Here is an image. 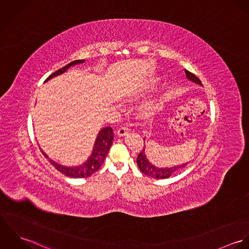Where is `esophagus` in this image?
Instances as JSON below:
<instances>
[{
  "instance_id": "34e87169",
  "label": "esophagus",
  "mask_w": 249,
  "mask_h": 249,
  "mask_svg": "<svg viewBox=\"0 0 249 249\" xmlns=\"http://www.w3.org/2000/svg\"><path fill=\"white\" fill-rule=\"evenodd\" d=\"M126 133H128V128H127V127H125V126H122V127H120V128L118 129V131H117V135H118L119 137L125 136V135H126Z\"/></svg>"
}]
</instances>
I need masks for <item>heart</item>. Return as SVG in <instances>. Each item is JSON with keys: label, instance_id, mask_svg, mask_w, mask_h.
I'll use <instances>...</instances> for the list:
<instances>
[{"label": "heart", "instance_id": "b5f03b06", "mask_svg": "<svg viewBox=\"0 0 249 249\" xmlns=\"http://www.w3.org/2000/svg\"><path fill=\"white\" fill-rule=\"evenodd\" d=\"M153 110H154V107H153L152 105H149V106H147V107H145L143 108L142 113H143L144 115H149V114H151V113L153 112Z\"/></svg>", "mask_w": 249, "mask_h": 249}]
</instances>
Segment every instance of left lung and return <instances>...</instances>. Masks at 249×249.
I'll return each mask as SVG.
<instances>
[{"label": "left lung", "instance_id": "1", "mask_svg": "<svg viewBox=\"0 0 249 249\" xmlns=\"http://www.w3.org/2000/svg\"><path fill=\"white\" fill-rule=\"evenodd\" d=\"M185 73H186V76L189 80L202 86V83L199 80V78L197 76H196L194 73H192L191 71H189L188 70H185ZM144 140H145V138L143 139V141ZM144 150L145 149H144V146H143L141 152L137 156V165H138V167H139V169H140V171L142 172V174L145 175L146 177H149V178H156V179H166V178H171L174 174L178 173V171L185 168L191 162L190 161V162H186L184 164H180V165L173 166V167H167V168L156 167L155 165H153L147 159Z\"/></svg>", "mask_w": 249, "mask_h": 249}]
</instances>
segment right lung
<instances>
[{"label":"right lung","mask_w":249,"mask_h":249,"mask_svg":"<svg viewBox=\"0 0 249 249\" xmlns=\"http://www.w3.org/2000/svg\"><path fill=\"white\" fill-rule=\"evenodd\" d=\"M84 62H85L84 59L72 61L68 65L62 67L61 69L53 72L45 80V82H47L48 80H50L57 75L64 73L67 70H69L71 66L82 64ZM113 140H114V132H113V129L111 128V126H107V127L102 128L98 133V136L96 138V141H95L93 149H92V152H91L90 156L87 158V160L78 166H72V167H67V166L58 164L57 162L53 161V159H50L49 156L42 150L41 147H40V150H41L42 154L45 156V158L49 159L50 163L61 174L71 178H88L91 175H93L94 173H96L104 164L106 157L109 152V149L112 145Z\"/></svg>","instance_id":"obj_1"}]
</instances>
